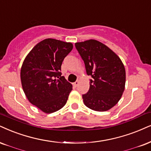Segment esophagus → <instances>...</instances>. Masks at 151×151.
Instances as JSON below:
<instances>
[{
	"mask_svg": "<svg viewBox=\"0 0 151 151\" xmlns=\"http://www.w3.org/2000/svg\"><path fill=\"white\" fill-rule=\"evenodd\" d=\"M78 84H79V81H76V82H75V83H73L74 86H75V87H78Z\"/></svg>",
	"mask_w": 151,
	"mask_h": 151,
	"instance_id": "1",
	"label": "esophagus"
}]
</instances>
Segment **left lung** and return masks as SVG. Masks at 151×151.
I'll use <instances>...</instances> for the list:
<instances>
[{
    "instance_id": "1",
    "label": "left lung",
    "mask_w": 151,
    "mask_h": 151,
    "mask_svg": "<svg viewBox=\"0 0 151 151\" xmlns=\"http://www.w3.org/2000/svg\"><path fill=\"white\" fill-rule=\"evenodd\" d=\"M84 61L87 74L92 76L90 89L83 95L89 109L106 111L119 101L125 86V68L120 57L106 45L96 40L76 42Z\"/></svg>"
}]
</instances>
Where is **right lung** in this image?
Masks as SVG:
<instances>
[{"label":"right lung","mask_w":151,"mask_h":151,"mask_svg":"<svg viewBox=\"0 0 151 151\" xmlns=\"http://www.w3.org/2000/svg\"><path fill=\"white\" fill-rule=\"evenodd\" d=\"M73 47L71 42L45 39L31 50L22 64L20 77L24 94L42 112L54 113L66 103L72 85L61 76V66Z\"/></svg>","instance_id":"add662e5"}]
</instances>
